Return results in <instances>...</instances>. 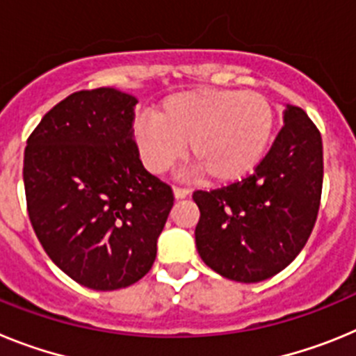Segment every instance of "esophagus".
<instances>
[{"label": "esophagus", "mask_w": 356, "mask_h": 356, "mask_svg": "<svg viewBox=\"0 0 356 356\" xmlns=\"http://www.w3.org/2000/svg\"><path fill=\"white\" fill-rule=\"evenodd\" d=\"M172 194H175L176 200H184V197H187L188 194H191V191L184 187H175L172 188Z\"/></svg>", "instance_id": "obj_1"}]
</instances>
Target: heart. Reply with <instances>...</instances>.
Wrapping results in <instances>:
<instances>
[{"label":"heart","mask_w":356,"mask_h":356,"mask_svg":"<svg viewBox=\"0 0 356 356\" xmlns=\"http://www.w3.org/2000/svg\"><path fill=\"white\" fill-rule=\"evenodd\" d=\"M275 130V108L260 92L193 89L168 96L151 118L134 121V140L151 172L188 160L212 184L246 178L262 162Z\"/></svg>","instance_id":"heart-1"}]
</instances>
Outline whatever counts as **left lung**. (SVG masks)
<instances>
[{"mask_svg": "<svg viewBox=\"0 0 356 356\" xmlns=\"http://www.w3.org/2000/svg\"><path fill=\"white\" fill-rule=\"evenodd\" d=\"M323 191V140L305 110L287 105L284 127L254 172L216 191H196V248L228 280L257 284L300 254Z\"/></svg>", "mask_w": 356, "mask_h": 356, "instance_id": "left-lung-1", "label": "left lung"}]
</instances>
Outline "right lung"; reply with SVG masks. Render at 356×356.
Masks as SVG:
<instances>
[{"mask_svg": "<svg viewBox=\"0 0 356 356\" xmlns=\"http://www.w3.org/2000/svg\"><path fill=\"white\" fill-rule=\"evenodd\" d=\"M135 105L112 87L71 94L44 115L24 149L37 238L56 267L94 291L128 287L149 271L175 201L140 162Z\"/></svg>", "mask_w": 356, "mask_h": 356, "instance_id": "right-lung-1", "label": "right lung"}]
</instances>
